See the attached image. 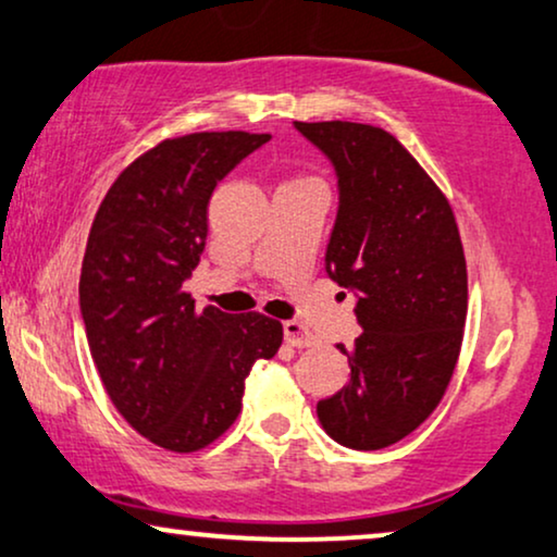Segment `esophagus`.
Segmentation results:
<instances>
[{
  "label": "esophagus",
  "mask_w": 557,
  "mask_h": 557,
  "mask_svg": "<svg viewBox=\"0 0 557 557\" xmlns=\"http://www.w3.org/2000/svg\"><path fill=\"white\" fill-rule=\"evenodd\" d=\"M284 341L294 348H312L314 343H318V338H314V335L307 331V327L301 325L299 320H286L284 322Z\"/></svg>",
  "instance_id": "esophagus-1"
}]
</instances>
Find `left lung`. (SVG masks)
I'll use <instances>...</instances> for the list:
<instances>
[{
  "instance_id": "1",
  "label": "left lung",
  "mask_w": 557,
  "mask_h": 557,
  "mask_svg": "<svg viewBox=\"0 0 557 557\" xmlns=\"http://www.w3.org/2000/svg\"><path fill=\"white\" fill-rule=\"evenodd\" d=\"M338 175L325 271L356 292L361 335L338 343L351 380L318 403L348 449H384L434 413L455 374L468 318V265L451 206L384 128L294 121Z\"/></svg>"
}]
</instances>
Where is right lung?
Masks as SVG:
<instances>
[{
	"instance_id": "add662e5",
	"label": "right lung",
	"mask_w": 557,
	"mask_h": 557,
	"mask_svg": "<svg viewBox=\"0 0 557 557\" xmlns=\"http://www.w3.org/2000/svg\"><path fill=\"white\" fill-rule=\"evenodd\" d=\"M268 134L164 139L115 177L87 237L79 310L119 413L170 451H198L237 421L245 376L284 327L260 312L196 310L183 281L201 260L216 183Z\"/></svg>"
}]
</instances>
